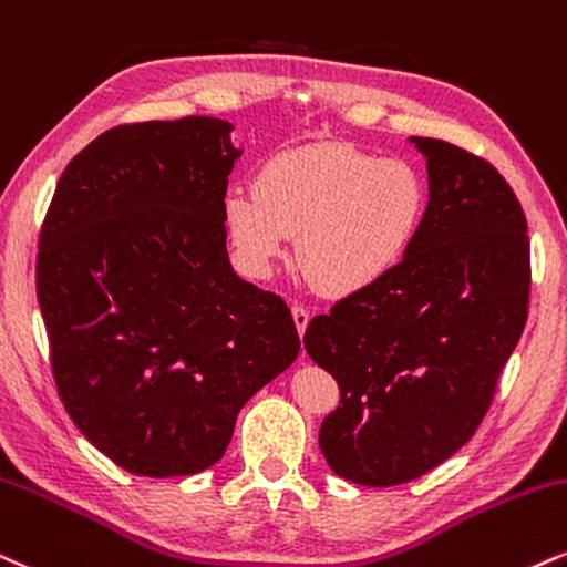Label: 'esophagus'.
Wrapping results in <instances>:
<instances>
[{"label":"esophagus","instance_id":"esophagus-1","mask_svg":"<svg viewBox=\"0 0 567 567\" xmlns=\"http://www.w3.org/2000/svg\"><path fill=\"white\" fill-rule=\"evenodd\" d=\"M292 319H296V327H298V332H306V327H309V319H311V313H309V309H306V306H301V303H296L292 306Z\"/></svg>","mask_w":567,"mask_h":567}]
</instances>
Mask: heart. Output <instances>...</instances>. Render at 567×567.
Instances as JSON below:
<instances>
[{
	"label": "heart",
	"instance_id": "b5f03b06",
	"mask_svg": "<svg viewBox=\"0 0 567 567\" xmlns=\"http://www.w3.org/2000/svg\"><path fill=\"white\" fill-rule=\"evenodd\" d=\"M427 216L422 176L399 158L330 142L279 153L235 187L224 224L237 258L266 277L298 235V264L319 290L353 296L399 269Z\"/></svg>",
	"mask_w": 567,
	"mask_h": 567
}]
</instances>
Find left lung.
<instances>
[{
	"instance_id": "8db88e82",
	"label": "left lung",
	"mask_w": 567,
	"mask_h": 567,
	"mask_svg": "<svg viewBox=\"0 0 567 567\" xmlns=\"http://www.w3.org/2000/svg\"><path fill=\"white\" fill-rule=\"evenodd\" d=\"M431 200L399 269L306 327L338 380L319 446L340 478L399 486L478 431L528 319L530 243L520 200L481 155L417 136Z\"/></svg>"
}]
</instances>
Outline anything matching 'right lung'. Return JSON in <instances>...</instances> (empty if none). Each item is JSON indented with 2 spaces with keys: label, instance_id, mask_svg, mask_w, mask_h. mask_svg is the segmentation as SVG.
Listing matches in <instances>:
<instances>
[{
  "label": "right lung",
  "instance_id": "1",
  "mask_svg": "<svg viewBox=\"0 0 567 567\" xmlns=\"http://www.w3.org/2000/svg\"><path fill=\"white\" fill-rule=\"evenodd\" d=\"M229 128L208 115L107 128L65 166L39 235L54 385L134 475L221 460L245 401L301 351L288 303L231 271Z\"/></svg>",
  "mask_w": 567,
  "mask_h": 567
}]
</instances>
